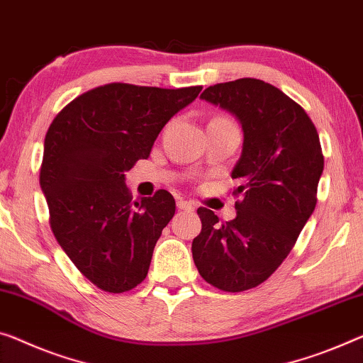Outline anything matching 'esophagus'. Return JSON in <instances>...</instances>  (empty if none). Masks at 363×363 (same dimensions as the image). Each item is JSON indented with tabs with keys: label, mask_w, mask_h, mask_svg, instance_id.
Listing matches in <instances>:
<instances>
[{
	"label": "esophagus",
	"mask_w": 363,
	"mask_h": 363,
	"mask_svg": "<svg viewBox=\"0 0 363 363\" xmlns=\"http://www.w3.org/2000/svg\"><path fill=\"white\" fill-rule=\"evenodd\" d=\"M177 208L183 209V211H194V204L191 201H185V199H178L177 201Z\"/></svg>",
	"instance_id": "34e87169"
}]
</instances>
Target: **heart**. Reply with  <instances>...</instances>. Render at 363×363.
<instances>
[{"mask_svg": "<svg viewBox=\"0 0 363 363\" xmlns=\"http://www.w3.org/2000/svg\"><path fill=\"white\" fill-rule=\"evenodd\" d=\"M222 118H224V116H222Z\"/></svg>", "mask_w": 363, "mask_h": 363, "instance_id": "heart-1", "label": "heart"}]
</instances>
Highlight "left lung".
I'll use <instances>...</instances> for the list:
<instances>
[{
  "mask_svg": "<svg viewBox=\"0 0 363 363\" xmlns=\"http://www.w3.org/2000/svg\"><path fill=\"white\" fill-rule=\"evenodd\" d=\"M201 99L242 123V157L232 172L240 186L237 217L220 222L198 208L201 232L191 252L201 277L224 292L263 284L291 253L316 206L325 167L320 136L300 105L261 79L209 86Z\"/></svg>",
  "mask_w": 363,
  "mask_h": 363,
  "instance_id": "8db88e82",
  "label": "left lung"
}]
</instances>
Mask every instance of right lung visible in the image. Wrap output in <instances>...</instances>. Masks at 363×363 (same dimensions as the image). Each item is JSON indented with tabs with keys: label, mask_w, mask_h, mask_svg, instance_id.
<instances>
[{
	"label": "right lung",
	"mask_w": 363,
	"mask_h": 363,
	"mask_svg": "<svg viewBox=\"0 0 363 363\" xmlns=\"http://www.w3.org/2000/svg\"><path fill=\"white\" fill-rule=\"evenodd\" d=\"M201 89L111 82L71 100L48 128L40 186L50 227L81 274L105 292L131 291L146 279L175 214L167 189L133 201L125 172L149 157L167 121Z\"/></svg>",
	"instance_id": "obj_1"
}]
</instances>
